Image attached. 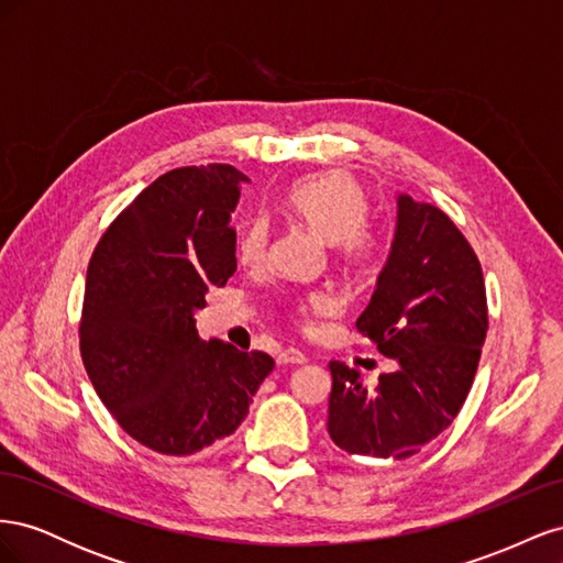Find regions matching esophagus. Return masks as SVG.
<instances>
[{
	"instance_id": "obj_1",
	"label": "esophagus",
	"mask_w": 563,
	"mask_h": 563,
	"mask_svg": "<svg viewBox=\"0 0 563 563\" xmlns=\"http://www.w3.org/2000/svg\"><path fill=\"white\" fill-rule=\"evenodd\" d=\"M308 362V356H305V352H300V350H296V347H288V350H284V352H279L277 354V364H291V366H296V364H305Z\"/></svg>"
}]
</instances>
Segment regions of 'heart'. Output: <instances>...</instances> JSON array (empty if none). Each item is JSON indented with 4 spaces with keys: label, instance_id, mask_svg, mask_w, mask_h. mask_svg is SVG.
<instances>
[{
    "label": "heart",
    "instance_id": "obj_1",
    "mask_svg": "<svg viewBox=\"0 0 563 563\" xmlns=\"http://www.w3.org/2000/svg\"><path fill=\"white\" fill-rule=\"evenodd\" d=\"M291 213L305 220L323 240L333 242L335 258L350 269H368L380 261L387 244V232L376 220L366 218L368 199L345 172H323L296 180L286 195ZM269 242V223L265 216H253L236 234V258L255 265L265 258ZM333 308V298L312 291L294 300V321L308 329L314 312Z\"/></svg>",
    "mask_w": 563,
    "mask_h": 563
}]
</instances>
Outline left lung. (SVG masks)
Instances as JSON below:
<instances>
[{
    "mask_svg": "<svg viewBox=\"0 0 563 563\" xmlns=\"http://www.w3.org/2000/svg\"><path fill=\"white\" fill-rule=\"evenodd\" d=\"M397 232L356 331L399 364L376 389L331 362L329 434L366 457H408L455 420L488 331L482 263L453 220L432 203L399 197Z\"/></svg>",
    "mask_w": 563,
    "mask_h": 563,
    "instance_id": "8db88e82",
    "label": "left lung"
}]
</instances>
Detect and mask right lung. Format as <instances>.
Here are the masks:
<instances>
[{
    "label": "right lung",
    "instance_id": "right-lung-1",
    "mask_svg": "<svg viewBox=\"0 0 563 563\" xmlns=\"http://www.w3.org/2000/svg\"><path fill=\"white\" fill-rule=\"evenodd\" d=\"M249 180L230 164L174 168L119 213L87 269L84 368L139 444L192 455L234 434L275 368L265 352L203 343L195 310L236 269L230 225Z\"/></svg>",
    "mask_w": 563,
    "mask_h": 563
}]
</instances>
